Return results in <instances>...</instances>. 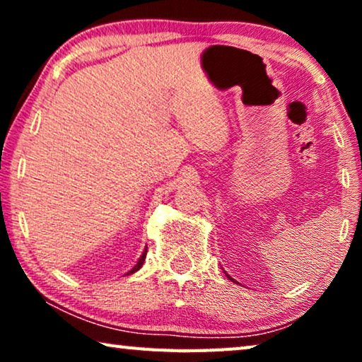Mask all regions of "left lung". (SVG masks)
<instances>
[{
	"mask_svg": "<svg viewBox=\"0 0 362 362\" xmlns=\"http://www.w3.org/2000/svg\"><path fill=\"white\" fill-rule=\"evenodd\" d=\"M229 279H230V276H229Z\"/></svg>",
	"mask_w": 362,
	"mask_h": 362,
	"instance_id": "1",
	"label": "left lung"
}]
</instances>
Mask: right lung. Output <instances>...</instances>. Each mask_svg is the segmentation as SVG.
Here are the masks:
<instances>
[{"mask_svg": "<svg viewBox=\"0 0 362 362\" xmlns=\"http://www.w3.org/2000/svg\"><path fill=\"white\" fill-rule=\"evenodd\" d=\"M145 259H146V249L143 250V254H141V257H140V260L136 262V265L133 267V269H132L130 272H128V274H135L136 270H140V269H141V265H143V262H145Z\"/></svg>", "mask_w": 362, "mask_h": 362, "instance_id": "1", "label": "right lung"}]
</instances>
